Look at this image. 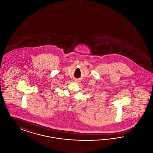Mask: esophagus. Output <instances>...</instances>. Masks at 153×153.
Returning a JSON list of instances; mask_svg holds the SVG:
<instances>
[{
  "label": "esophagus",
  "mask_w": 153,
  "mask_h": 153,
  "mask_svg": "<svg viewBox=\"0 0 153 153\" xmlns=\"http://www.w3.org/2000/svg\"><path fill=\"white\" fill-rule=\"evenodd\" d=\"M76 81H77V82H79V80H76Z\"/></svg>",
  "instance_id": "obj_1"
}]
</instances>
